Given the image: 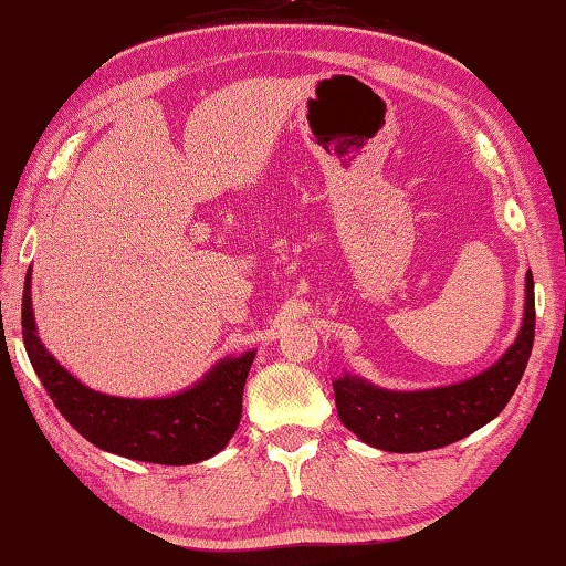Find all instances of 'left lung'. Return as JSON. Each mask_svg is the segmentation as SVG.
<instances>
[{
    "label": "left lung",
    "mask_w": 566,
    "mask_h": 566,
    "mask_svg": "<svg viewBox=\"0 0 566 566\" xmlns=\"http://www.w3.org/2000/svg\"><path fill=\"white\" fill-rule=\"evenodd\" d=\"M535 343V281L525 279V317L515 343L493 367L465 381L421 391H391L361 377L333 381L339 421L375 449L389 453L433 451L465 439L505 409L525 375Z\"/></svg>",
    "instance_id": "1"
}]
</instances>
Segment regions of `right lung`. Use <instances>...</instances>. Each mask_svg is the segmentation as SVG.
<instances>
[{"mask_svg": "<svg viewBox=\"0 0 566 566\" xmlns=\"http://www.w3.org/2000/svg\"><path fill=\"white\" fill-rule=\"evenodd\" d=\"M21 335L36 377L73 429L98 449L159 465L217 455L241 421V399L255 352L219 359L205 379L172 397L123 399L85 387L41 345L31 307V269L21 297Z\"/></svg>", "mask_w": 566, "mask_h": 566, "instance_id": "obj_1", "label": "right lung"}]
</instances>
